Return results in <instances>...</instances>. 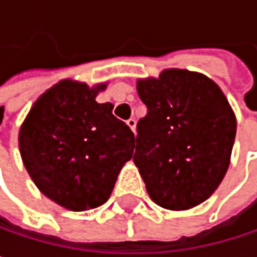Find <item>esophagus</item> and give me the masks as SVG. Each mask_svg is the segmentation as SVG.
<instances>
[{"instance_id": "obj_1", "label": "esophagus", "mask_w": 257, "mask_h": 257, "mask_svg": "<svg viewBox=\"0 0 257 257\" xmlns=\"http://www.w3.org/2000/svg\"><path fill=\"white\" fill-rule=\"evenodd\" d=\"M126 123H128L129 128L132 129V132H135V126H137V120L131 117V119H128V120H126Z\"/></svg>"}]
</instances>
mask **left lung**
Here are the masks:
<instances>
[{
    "instance_id": "1",
    "label": "left lung",
    "mask_w": 257,
    "mask_h": 257,
    "mask_svg": "<svg viewBox=\"0 0 257 257\" xmlns=\"http://www.w3.org/2000/svg\"><path fill=\"white\" fill-rule=\"evenodd\" d=\"M147 114L137 123L134 164L167 210H189L213 195L231 159L236 120L220 87L186 70L138 80Z\"/></svg>"
}]
</instances>
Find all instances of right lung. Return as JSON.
Wrapping results in <instances>:
<instances>
[{"label": "right lung", "instance_id": "add662e5", "mask_svg": "<svg viewBox=\"0 0 257 257\" xmlns=\"http://www.w3.org/2000/svg\"><path fill=\"white\" fill-rule=\"evenodd\" d=\"M104 89L105 84L58 83L37 99L19 132L22 161L32 181L73 211L102 205L132 158V131L113 116L110 102L95 101Z\"/></svg>", "mask_w": 257, "mask_h": 257}]
</instances>
